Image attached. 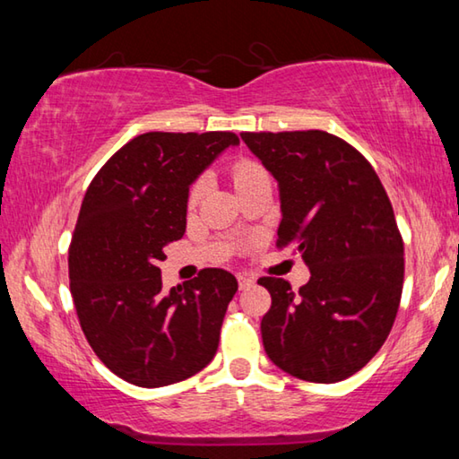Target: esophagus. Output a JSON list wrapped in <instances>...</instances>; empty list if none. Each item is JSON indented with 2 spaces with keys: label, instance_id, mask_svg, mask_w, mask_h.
<instances>
[{
  "label": "esophagus",
  "instance_id": "obj_1",
  "mask_svg": "<svg viewBox=\"0 0 459 459\" xmlns=\"http://www.w3.org/2000/svg\"><path fill=\"white\" fill-rule=\"evenodd\" d=\"M255 283V279L253 277H248V275H238V287L240 290H247V287H251Z\"/></svg>",
  "mask_w": 459,
  "mask_h": 459
}]
</instances>
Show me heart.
I'll return each mask as SVG.
<instances>
[{
    "label": "heart",
    "mask_w": 459,
    "mask_h": 459,
    "mask_svg": "<svg viewBox=\"0 0 459 459\" xmlns=\"http://www.w3.org/2000/svg\"><path fill=\"white\" fill-rule=\"evenodd\" d=\"M265 174V169H263L259 164H255V161H251V160H238L235 166H232V180H235V186L237 188H240V186H245V184H248V182H253V180H257L259 176H263ZM204 182H198V184H194V188H192V192H190V200L192 202H196L200 196H202V192H204Z\"/></svg>",
    "instance_id": "b5f03b06"
}]
</instances>
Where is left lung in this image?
<instances>
[{
  "instance_id": "1",
  "label": "left lung",
  "mask_w": 459,
  "mask_h": 459,
  "mask_svg": "<svg viewBox=\"0 0 459 459\" xmlns=\"http://www.w3.org/2000/svg\"><path fill=\"white\" fill-rule=\"evenodd\" d=\"M277 180V247L295 245L309 281L261 277L271 307L261 320L271 362L309 383L352 377L385 344L397 317L403 240L378 176L325 131L240 134Z\"/></svg>"
}]
</instances>
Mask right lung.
Here are the masks:
<instances>
[{
	"label": "right lung",
	"mask_w": 459,
	"mask_h": 459,
	"mask_svg": "<svg viewBox=\"0 0 459 459\" xmlns=\"http://www.w3.org/2000/svg\"><path fill=\"white\" fill-rule=\"evenodd\" d=\"M238 137L229 131L137 135L99 169L68 251L81 328L105 367L135 386L190 378L214 359L238 283L202 269L161 290L164 248L186 232L190 186Z\"/></svg>",
	"instance_id": "obj_1"
}]
</instances>
